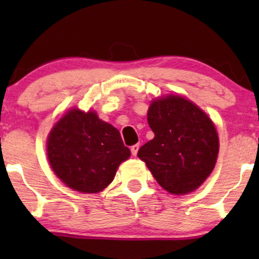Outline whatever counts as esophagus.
I'll return each instance as SVG.
<instances>
[{
	"label": "esophagus",
	"mask_w": 259,
	"mask_h": 259,
	"mask_svg": "<svg viewBox=\"0 0 259 259\" xmlns=\"http://www.w3.org/2000/svg\"><path fill=\"white\" fill-rule=\"evenodd\" d=\"M130 150H132V154L134 156H137V154H138V150H139V144H135V145H133L132 148H130Z\"/></svg>",
	"instance_id": "34e87169"
}]
</instances>
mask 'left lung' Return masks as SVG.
<instances>
[{
  "label": "left lung",
  "instance_id": "8db88e82",
  "mask_svg": "<svg viewBox=\"0 0 259 259\" xmlns=\"http://www.w3.org/2000/svg\"><path fill=\"white\" fill-rule=\"evenodd\" d=\"M154 139L138 156L145 161L156 182L171 194L193 192L213 171L219 139L210 117L180 95L155 99L148 110Z\"/></svg>",
  "mask_w": 259,
  "mask_h": 259
}]
</instances>
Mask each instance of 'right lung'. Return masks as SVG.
Listing matches in <instances>:
<instances>
[{
  "label": "right lung",
  "instance_id": "1",
  "mask_svg": "<svg viewBox=\"0 0 259 259\" xmlns=\"http://www.w3.org/2000/svg\"><path fill=\"white\" fill-rule=\"evenodd\" d=\"M120 133L95 111L70 109L50 132L48 158L65 185L81 193H99L113 182L129 159Z\"/></svg>",
  "mask_w": 259,
  "mask_h": 259
}]
</instances>
